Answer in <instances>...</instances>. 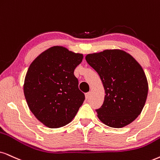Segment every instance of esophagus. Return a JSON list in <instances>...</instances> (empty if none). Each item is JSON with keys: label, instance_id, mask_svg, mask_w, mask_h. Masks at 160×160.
<instances>
[{"label": "esophagus", "instance_id": "obj_1", "mask_svg": "<svg viewBox=\"0 0 160 160\" xmlns=\"http://www.w3.org/2000/svg\"><path fill=\"white\" fill-rule=\"evenodd\" d=\"M90 92H88V93H86V94H85V96H86V100H88V98H89L90 97Z\"/></svg>", "mask_w": 160, "mask_h": 160}]
</instances>
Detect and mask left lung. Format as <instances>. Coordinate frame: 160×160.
Masks as SVG:
<instances>
[{"instance_id": "1", "label": "left lung", "mask_w": 160, "mask_h": 160, "mask_svg": "<svg viewBox=\"0 0 160 160\" xmlns=\"http://www.w3.org/2000/svg\"><path fill=\"white\" fill-rule=\"evenodd\" d=\"M86 60L98 73L105 89L103 104L97 109L99 120L116 128L136 120L148 92L147 78L140 64L121 49L88 54Z\"/></svg>"}]
</instances>
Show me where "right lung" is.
I'll list each match as a JSON object with an SVG mask.
<instances>
[{"mask_svg":"<svg viewBox=\"0 0 160 160\" xmlns=\"http://www.w3.org/2000/svg\"><path fill=\"white\" fill-rule=\"evenodd\" d=\"M82 59V54L54 46L30 64L24 80V96L32 114L48 128L68 124L83 103L85 95L74 74Z\"/></svg>","mask_w":160,"mask_h":160,"instance_id":"add662e5","label":"right lung"}]
</instances>
